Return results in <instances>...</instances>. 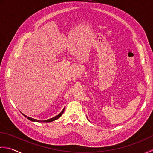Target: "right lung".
<instances>
[{
  "instance_id": "right-lung-1",
  "label": "right lung",
  "mask_w": 153,
  "mask_h": 153,
  "mask_svg": "<svg viewBox=\"0 0 153 153\" xmlns=\"http://www.w3.org/2000/svg\"><path fill=\"white\" fill-rule=\"evenodd\" d=\"M64 110H65V109H63V111H62L61 112V113L59 114V115H57V116H55L54 117L51 118V119H49V120H45V121H40V120H36V119H33V118H32V117H27V116H26V115H24V114H23V115H24V116L25 117H27V119H28L29 120H30V121H37V122H51V121H54V120H57L58 118L62 116V114H63Z\"/></svg>"
}]
</instances>
